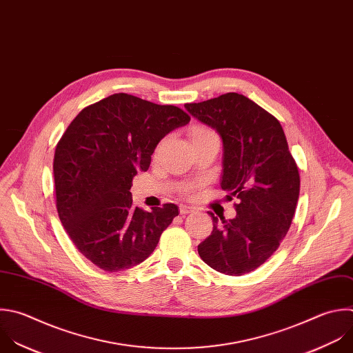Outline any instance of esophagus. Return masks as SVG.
Wrapping results in <instances>:
<instances>
[{
  "mask_svg": "<svg viewBox=\"0 0 353 353\" xmlns=\"http://www.w3.org/2000/svg\"><path fill=\"white\" fill-rule=\"evenodd\" d=\"M194 210H195V208H192V206H187V205H181L180 206V213L181 214H188V213H191Z\"/></svg>",
  "mask_w": 353,
  "mask_h": 353,
  "instance_id": "esophagus-1",
  "label": "esophagus"
}]
</instances>
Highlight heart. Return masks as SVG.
I'll return each mask as SVG.
<instances>
[{"instance_id": "heart-1", "label": "heart", "mask_w": 353, "mask_h": 353, "mask_svg": "<svg viewBox=\"0 0 353 353\" xmlns=\"http://www.w3.org/2000/svg\"><path fill=\"white\" fill-rule=\"evenodd\" d=\"M206 133H210V130H208L205 128H195V129L191 130L190 137L194 139V137H198V136H202V134H206Z\"/></svg>"}]
</instances>
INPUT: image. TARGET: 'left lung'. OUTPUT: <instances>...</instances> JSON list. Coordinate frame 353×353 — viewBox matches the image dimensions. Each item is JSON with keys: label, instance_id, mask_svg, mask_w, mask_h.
Listing matches in <instances>:
<instances>
[{"label": "left lung", "instance_id": "left-lung-1", "mask_svg": "<svg viewBox=\"0 0 353 353\" xmlns=\"http://www.w3.org/2000/svg\"><path fill=\"white\" fill-rule=\"evenodd\" d=\"M184 106L221 137L220 185L227 198L239 199L236 217L210 213L213 230L198 254L216 272L251 273L280 247L299 196V173L284 130L273 114L237 92Z\"/></svg>", "mask_w": 353, "mask_h": 353}]
</instances>
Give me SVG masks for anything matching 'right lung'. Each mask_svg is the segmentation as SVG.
Segmentation results:
<instances>
[{"mask_svg": "<svg viewBox=\"0 0 353 353\" xmlns=\"http://www.w3.org/2000/svg\"><path fill=\"white\" fill-rule=\"evenodd\" d=\"M190 116L125 92L84 108L55 148L58 216L76 248L105 272L144 262L179 214L174 203L133 206L132 181L147 172L158 143Z\"/></svg>", "mask_w": 353, "mask_h": 353, "instance_id": "obj_1", "label": "right lung"}]
</instances>
